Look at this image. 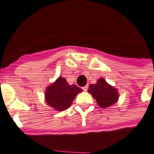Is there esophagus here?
I'll return each mask as SVG.
<instances>
[{"mask_svg":"<svg viewBox=\"0 0 154 154\" xmlns=\"http://www.w3.org/2000/svg\"><path fill=\"white\" fill-rule=\"evenodd\" d=\"M88 85H85V87L82 88V89H83L84 91H87V90H88Z\"/></svg>","mask_w":154,"mask_h":154,"instance_id":"34e87169","label":"esophagus"}]
</instances>
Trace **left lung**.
<instances>
[{
  "label": "left lung",
  "mask_w": 154,
  "mask_h": 154,
  "mask_svg": "<svg viewBox=\"0 0 154 154\" xmlns=\"http://www.w3.org/2000/svg\"><path fill=\"white\" fill-rule=\"evenodd\" d=\"M88 91L96 99L98 105L103 108L114 104L119 98L117 90L108 85L103 78L99 79L97 84L89 85Z\"/></svg>",
  "instance_id": "left-lung-1"
}]
</instances>
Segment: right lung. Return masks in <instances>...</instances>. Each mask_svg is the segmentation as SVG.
Here are the masks:
<instances>
[{"mask_svg":"<svg viewBox=\"0 0 154 154\" xmlns=\"http://www.w3.org/2000/svg\"><path fill=\"white\" fill-rule=\"evenodd\" d=\"M82 89L73 85H69L66 80L59 77L46 90L45 99L48 105L57 111H65L70 107L73 100Z\"/></svg>","mask_w":154,"mask_h":154,"instance_id":"obj_1","label":"right lung"}]
</instances>
